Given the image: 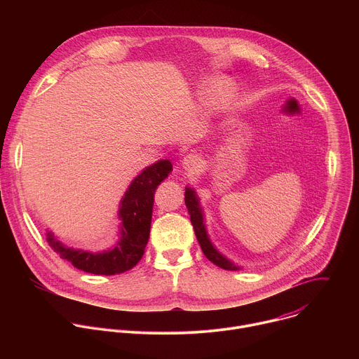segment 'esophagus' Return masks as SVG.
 Masks as SVG:
<instances>
[{"mask_svg":"<svg viewBox=\"0 0 359 359\" xmlns=\"http://www.w3.org/2000/svg\"><path fill=\"white\" fill-rule=\"evenodd\" d=\"M200 158H197V156H194V155H187L183 161H182V166H183V169L186 170V172H189V173H193V172H196L198 168H200Z\"/></svg>","mask_w":359,"mask_h":359,"instance_id":"esophagus-1","label":"esophagus"}]
</instances>
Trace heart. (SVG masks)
Returning <instances> with one entry per match:
<instances>
[{"instance_id":"obj_1","label":"heart","mask_w":359,"mask_h":359,"mask_svg":"<svg viewBox=\"0 0 359 359\" xmlns=\"http://www.w3.org/2000/svg\"><path fill=\"white\" fill-rule=\"evenodd\" d=\"M229 92H230V83L224 79H219V81H215L213 83H210V86L206 90V95L212 100H220V99H224L226 96H229Z\"/></svg>"}]
</instances>
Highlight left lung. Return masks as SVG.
I'll return each mask as SVG.
<instances>
[{"label":"left lung","instance_id":"left-lung-1","mask_svg":"<svg viewBox=\"0 0 359 359\" xmlns=\"http://www.w3.org/2000/svg\"><path fill=\"white\" fill-rule=\"evenodd\" d=\"M184 203L186 208L189 210L190 215V222L193 224L197 241L204 252V255L217 267L223 269V270H240L238 266H236L234 263H231L230 260H227L223 254H220L216 247L212 244L208 231H206V226H204V217H203V212L200 209V203H198V197L196 196V191L193 189L186 187V193H184Z\"/></svg>","mask_w":359,"mask_h":359}]
</instances>
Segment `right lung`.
<instances>
[{
    "label": "right lung",
    "mask_w": 359,
    "mask_h": 359,
    "mask_svg": "<svg viewBox=\"0 0 359 359\" xmlns=\"http://www.w3.org/2000/svg\"><path fill=\"white\" fill-rule=\"evenodd\" d=\"M170 172L172 163L159 161L133 179L121 200V233L112 248L100 252L75 250L57 240L53 231L46 233L49 245L61 255V259L85 273L114 276L130 270L140 262L149 240L155 191Z\"/></svg>",
    "instance_id": "1"
}]
</instances>
